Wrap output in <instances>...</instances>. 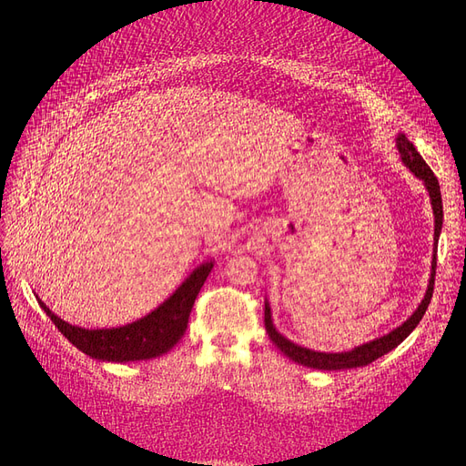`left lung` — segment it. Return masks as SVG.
Here are the masks:
<instances>
[{"label":"left lung","instance_id":"obj_1","mask_svg":"<svg viewBox=\"0 0 466 466\" xmlns=\"http://www.w3.org/2000/svg\"><path fill=\"white\" fill-rule=\"evenodd\" d=\"M397 147L402 157V163L410 168V171L420 178L424 180V185L430 192L431 198V208H433V216H435V250H433V260H431V278H430V286L428 291L424 295V299L418 305V309L414 311V315L408 319L404 324H400L399 329H394L392 332H389L387 336H380L377 340H371L363 346H358L350 351H342V354H324V351H313L301 348L298 344H293L291 340H288L286 336H281L276 327L272 324V313L268 303H264V327L270 340L284 351V354L298 361L305 368H313V370H324V371H336V370H354V368H363L371 361H375L377 358L389 354L392 348H397L404 338L410 334L418 322L421 320V317L426 315V309L431 301L433 295V281H435V266H437V238H440L441 233V225H443V204H441V192H440V182H437L435 175L431 168L428 167V163L421 159V155L416 151L414 144L408 142V137L404 134H399L397 137Z\"/></svg>","mask_w":466,"mask_h":466}]
</instances>
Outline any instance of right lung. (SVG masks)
Segmentation results:
<instances>
[{"label":"right lung","mask_w":466,"mask_h":466,"mask_svg":"<svg viewBox=\"0 0 466 466\" xmlns=\"http://www.w3.org/2000/svg\"><path fill=\"white\" fill-rule=\"evenodd\" d=\"M214 268V262H204L187 278L171 298L161 307L155 309L144 319L124 324L118 329H81L74 327L60 317H56L50 309L38 298V305L45 309L50 320L58 327V330L72 342L83 354L103 361H137L151 360L167 354L182 334L187 332L188 317L194 307L196 298L204 286L208 274Z\"/></svg>","instance_id":"obj_1"}]
</instances>
